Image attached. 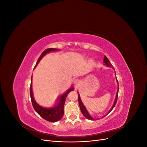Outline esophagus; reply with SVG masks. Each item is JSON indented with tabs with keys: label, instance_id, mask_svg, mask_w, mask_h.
<instances>
[{
	"label": "esophagus",
	"instance_id": "obj_1",
	"mask_svg": "<svg viewBox=\"0 0 147 147\" xmlns=\"http://www.w3.org/2000/svg\"><path fill=\"white\" fill-rule=\"evenodd\" d=\"M73 82H74V83L75 86H78L79 84V83H80V82H79L78 79H74Z\"/></svg>",
	"mask_w": 147,
	"mask_h": 147
}]
</instances>
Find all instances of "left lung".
Wrapping results in <instances>:
<instances>
[{
	"label": "left lung",
	"mask_w": 147,
	"mask_h": 147,
	"mask_svg": "<svg viewBox=\"0 0 147 147\" xmlns=\"http://www.w3.org/2000/svg\"><path fill=\"white\" fill-rule=\"evenodd\" d=\"M104 63H105V64L107 65V66H108V67H111L112 66V64L110 63V62L109 61V60L108 59V58L107 57L105 56H104ZM117 82H118V80H117ZM118 88H119V87H118ZM118 90H119V89H118V91H117V96H116V99H115V102H114V104H113V105L112 106V109H111L110 110V111H109V113H110L111 111H112V110H113V109L114 108V107L115 106V105H116V104H117V99H118ZM78 104H79V106H80V110H81V111H82V113H83V115H84V117H85V118H86L87 119H91V120H94L95 119H94V118H92L91 117V115L89 114V113L88 112V111H87V110H86V107H84V105H83V104L82 103V100H81V99H80V94H78ZM108 114V113H107ZM107 115H105V116H104L103 117H105Z\"/></svg>",
	"instance_id": "left-lung-1"
}]
</instances>
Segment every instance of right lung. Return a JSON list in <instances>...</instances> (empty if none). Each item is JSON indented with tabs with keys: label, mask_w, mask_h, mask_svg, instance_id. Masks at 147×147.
<instances>
[{
	"label": "right lung",
	"mask_w": 147,
	"mask_h": 147,
	"mask_svg": "<svg viewBox=\"0 0 147 147\" xmlns=\"http://www.w3.org/2000/svg\"><path fill=\"white\" fill-rule=\"evenodd\" d=\"M57 50L56 48H48L47 50L44 51L40 56L39 57V58L35 66L36 67L39 63V61L41 60V59L43 57L44 55H45L47 53L50 52L51 51H56ZM74 90L73 88H70L69 90L67 91L64 94L61 95L58 99V102L55 107H53L51 109H46L42 107L40 105H38L35 100L34 99L33 96V92L32 91V83H30V96L31 101H32V106L34 109V110L40 116L42 117L43 119H45L47 121H50V122H56L60 120L62 117H63L64 115V106L65 104V100L66 99L67 95L69 94V92Z\"/></svg>",
	"instance_id": "add662e5"
}]
</instances>
